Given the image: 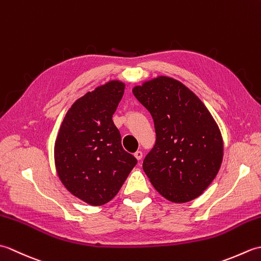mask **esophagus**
I'll return each mask as SVG.
<instances>
[{
    "instance_id": "34e87169",
    "label": "esophagus",
    "mask_w": 261,
    "mask_h": 261,
    "mask_svg": "<svg viewBox=\"0 0 261 261\" xmlns=\"http://www.w3.org/2000/svg\"><path fill=\"white\" fill-rule=\"evenodd\" d=\"M142 156H143V153H142L141 151L135 152V157L137 158V160H141V159H142Z\"/></svg>"
}]
</instances>
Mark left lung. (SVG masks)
Wrapping results in <instances>:
<instances>
[{"label": "left lung", "instance_id": "8db88e82", "mask_svg": "<svg viewBox=\"0 0 261 261\" xmlns=\"http://www.w3.org/2000/svg\"><path fill=\"white\" fill-rule=\"evenodd\" d=\"M132 92L156 129V143L142 164L152 186L173 203L202 195L223 159L222 135L212 114L190 88L168 76L143 82Z\"/></svg>", "mask_w": 261, "mask_h": 261}]
</instances>
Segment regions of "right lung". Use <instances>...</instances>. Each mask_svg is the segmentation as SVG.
<instances>
[{
    "label": "right lung",
    "instance_id": "add662e5",
    "mask_svg": "<svg viewBox=\"0 0 261 261\" xmlns=\"http://www.w3.org/2000/svg\"><path fill=\"white\" fill-rule=\"evenodd\" d=\"M125 84L109 81L76 99L67 111L55 141V165L67 191L99 206L123 185L137 159L121 145L112 116Z\"/></svg>",
    "mask_w": 261,
    "mask_h": 261
}]
</instances>
